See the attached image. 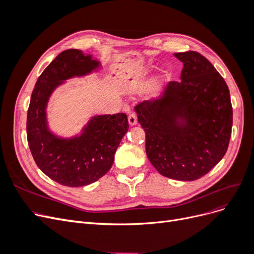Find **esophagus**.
Instances as JSON below:
<instances>
[{
    "label": "esophagus",
    "instance_id": "1",
    "mask_svg": "<svg viewBox=\"0 0 254 254\" xmlns=\"http://www.w3.org/2000/svg\"><path fill=\"white\" fill-rule=\"evenodd\" d=\"M128 122H129V124L131 125V126H134L136 123H137V117H136V114L135 113H130L129 115H128Z\"/></svg>",
    "mask_w": 254,
    "mask_h": 254
}]
</instances>
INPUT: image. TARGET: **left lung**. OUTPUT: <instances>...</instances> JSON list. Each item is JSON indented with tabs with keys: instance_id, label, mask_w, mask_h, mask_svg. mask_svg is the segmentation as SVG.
I'll return each instance as SVG.
<instances>
[{
	"instance_id": "1",
	"label": "left lung",
	"mask_w": 254,
	"mask_h": 254,
	"mask_svg": "<svg viewBox=\"0 0 254 254\" xmlns=\"http://www.w3.org/2000/svg\"><path fill=\"white\" fill-rule=\"evenodd\" d=\"M174 55L183 64L181 80L134 110L152 166L167 178L193 181L225 156L233 111L227 83L209 60L194 51Z\"/></svg>"
}]
</instances>
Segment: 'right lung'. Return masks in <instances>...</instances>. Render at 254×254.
I'll use <instances>...</instances> for the list:
<instances>
[{
	"label": "right lung",
	"mask_w": 254,
	"mask_h": 254,
	"mask_svg": "<svg viewBox=\"0 0 254 254\" xmlns=\"http://www.w3.org/2000/svg\"><path fill=\"white\" fill-rule=\"evenodd\" d=\"M90 54L66 50L38 78L27 111V141L37 166L54 181L79 188L108 173L123 136L128 131L125 113L94 115L79 134L64 137L51 131L47 108L52 93L65 80L101 70Z\"/></svg>",
	"instance_id": "1"
}]
</instances>
